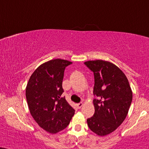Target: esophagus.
Returning <instances> with one entry per match:
<instances>
[{
  "mask_svg": "<svg viewBox=\"0 0 149 149\" xmlns=\"http://www.w3.org/2000/svg\"><path fill=\"white\" fill-rule=\"evenodd\" d=\"M82 105H83V104H82V102H80V103H78V104H76V106L78 107V109H80L81 107H82Z\"/></svg>",
  "mask_w": 149,
  "mask_h": 149,
  "instance_id": "esophagus-1",
  "label": "esophagus"
}]
</instances>
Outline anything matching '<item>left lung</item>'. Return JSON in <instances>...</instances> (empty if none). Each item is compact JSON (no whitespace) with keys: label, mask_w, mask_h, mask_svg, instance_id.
<instances>
[{"label":"left lung","mask_w":149,"mask_h":149,"mask_svg":"<svg viewBox=\"0 0 149 149\" xmlns=\"http://www.w3.org/2000/svg\"><path fill=\"white\" fill-rule=\"evenodd\" d=\"M84 65L93 73L95 82V113L87 119V125L93 133L104 136L125 120L132 102V91L125 73L113 63L97 60Z\"/></svg>","instance_id":"1"}]
</instances>
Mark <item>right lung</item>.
I'll use <instances>...</instances> for the list:
<instances>
[{
    "label": "right lung",
    "instance_id": "obj_1",
    "mask_svg": "<svg viewBox=\"0 0 149 149\" xmlns=\"http://www.w3.org/2000/svg\"><path fill=\"white\" fill-rule=\"evenodd\" d=\"M72 64L54 59L39 66L32 73L26 87L29 111L41 128L56 133L69 125L75 110L62 97L65 68Z\"/></svg>",
    "mask_w": 149,
    "mask_h": 149
}]
</instances>
